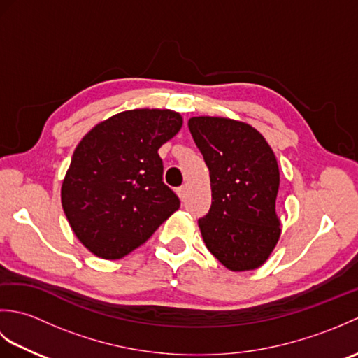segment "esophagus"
Masks as SVG:
<instances>
[{"instance_id": "esophagus-1", "label": "esophagus", "mask_w": 358, "mask_h": 358, "mask_svg": "<svg viewBox=\"0 0 358 358\" xmlns=\"http://www.w3.org/2000/svg\"><path fill=\"white\" fill-rule=\"evenodd\" d=\"M177 194H178V196L181 200H186V196H187V185H183L181 187H178L177 189Z\"/></svg>"}]
</instances>
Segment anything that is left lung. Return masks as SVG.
<instances>
[{"mask_svg":"<svg viewBox=\"0 0 358 358\" xmlns=\"http://www.w3.org/2000/svg\"><path fill=\"white\" fill-rule=\"evenodd\" d=\"M192 138L209 169L212 204L199 220L204 245L224 268L254 271L280 238V171L264 136L224 117H192Z\"/></svg>","mask_w":358,"mask_h":358,"instance_id":"8db88e82","label":"left lung"}]
</instances>
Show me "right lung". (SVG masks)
<instances>
[{"label": "right lung", "instance_id": "obj_1", "mask_svg": "<svg viewBox=\"0 0 358 358\" xmlns=\"http://www.w3.org/2000/svg\"><path fill=\"white\" fill-rule=\"evenodd\" d=\"M181 126L183 118L169 109L126 110L98 123L75 148L62 204L73 234L94 255H127L180 208L163 183L158 149Z\"/></svg>", "mask_w": 358, "mask_h": 358}]
</instances>
